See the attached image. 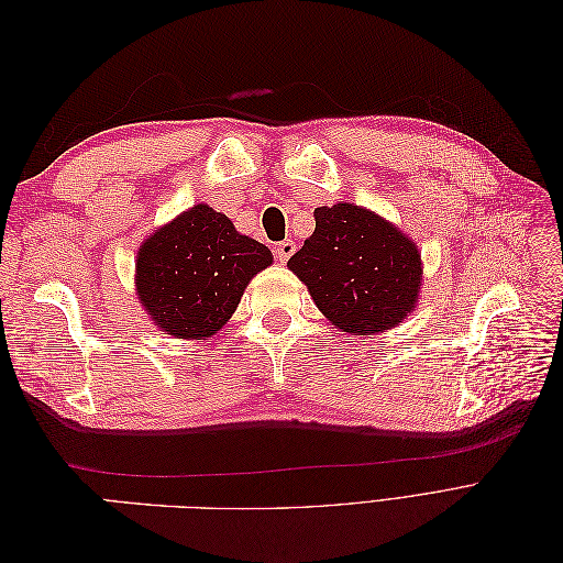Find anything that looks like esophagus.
Wrapping results in <instances>:
<instances>
[{"instance_id": "obj_1", "label": "esophagus", "mask_w": 563, "mask_h": 563, "mask_svg": "<svg viewBox=\"0 0 563 563\" xmlns=\"http://www.w3.org/2000/svg\"><path fill=\"white\" fill-rule=\"evenodd\" d=\"M294 253H296V242H294V240H284V242H279V244L275 246V255H277L279 263H286L288 258H291Z\"/></svg>"}]
</instances>
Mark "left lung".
<instances>
[{
	"mask_svg": "<svg viewBox=\"0 0 563 563\" xmlns=\"http://www.w3.org/2000/svg\"><path fill=\"white\" fill-rule=\"evenodd\" d=\"M418 246L378 213L335 203L314 211V232L288 258L317 308L347 335L395 329L422 282Z\"/></svg>",
	"mask_w": 563,
	"mask_h": 563,
	"instance_id": "left-lung-1",
	"label": "left lung"
}]
</instances>
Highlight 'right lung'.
<instances>
[{
  "label": "right lung",
  "instance_id": "add662e5",
  "mask_svg": "<svg viewBox=\"0 0 563 563\" xmlns=\"http://www.w3.org/2000/svg\"><path fill=\"white\" fill-rule=\"evenodd\" d=\"M267 265L265 244L236 232L225 213L197 203L143 242L135 291L157 329L203 340L225 327L253 275Z\"/></svg>",
  "mask_w": 563,
  "mask_h": 563
}]
</instances>
